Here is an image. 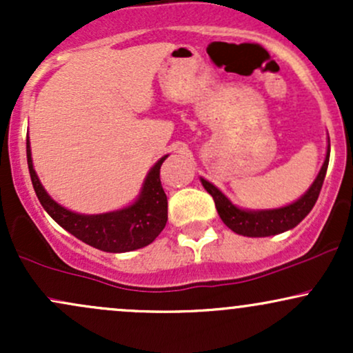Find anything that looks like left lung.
<instances>
[{
    "instance_id": "obj_1",
    "label": "left lung",
    "mask_w": 353,
    "mask_h": 353,
    "mask_svg": "<svg viewBox=\"0 0 353 353\" xmlns=\"http://www.w3.org/2000/svg\"><path fill=\"white\" fill-rule=\"evenodd\" d=\"M329 157L330 144L329 149H327L325 163H323L317 179L314 181L310 189L307 190L297 202L281 209L255 210V212L254 210H242L236 208V205H234L232 202L216 188V185H212L205 179H201V182L202 185H204V189L212 196L214 202H216L219 216H221L222 222H224L230 230H234L239 236L245 237H269L295 228V225L310 212L312 208L315 205V202L319 199L320 189H322L323 179H325L327 168H329Z\"/></svg>"
}]
</instances>
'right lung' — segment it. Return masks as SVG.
Returning <instances> with one entry per match:
<instances>
[{
  "label": "right lung",
  "instance_id": "add662e5",
  "mask_svg": "<svg viewBox=\"0 0 353 353\" xmlns=\"http://www.w3.org/2000/svg\"><path fill=\"white\" fill-rule=\"evenodd\" d=\"M26 156L31 182L44 210L61 228L96 249L104 252H129L141 249L151 244L168 222V197L159 177V169L168 156L161 157L148 174L143 192L134 204L123 210L99 216H83L56 204L36 176L31 161L30 139H26Z\"/></svg>",
  "mask_w": 353,
  "mask_h": 353
}]
</instances>
